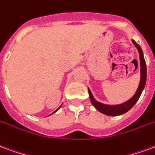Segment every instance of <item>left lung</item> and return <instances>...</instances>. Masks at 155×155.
Listing matches in <instances>:
<instances>
[{"mask_svg":"<svg viewBox=\"0 0 155 155\" xmlns=\"http://www.w3.org/2000/svg\"><path fill=\"white\" fill-rule=\"evenodd\" d=\"M132 42L133 44L136 47L137 50H138L139 54H140V81L138 89H137L136 94H134L132 98H130L129 100L125 102L123 104H118V105H107V104H101L98 101L95 100L94 97H93L92 93L90 92L89 89H88L89 98H90V101H91L92 104L94 106L96 109L99 111L100 113L105 114V115L118 116L127 113L136 104V102L138 101L139 98L140 97L142 91H143V89L145 86L146 76H147V70H146V64H145L143 51H142L141 48L140 47L138 43H136L134 40H132Z\"/></svg>","mask_w":155,"mask_h":155,"instance_id":"8db88e82","label":"left lung"}]
</instances>
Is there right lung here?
Returning a JSON list of instances; mask_svg holds the SVG:
<instances>
[{
    "mask_svg": "<svg viewBox=\"0 0 155 155\" xmlns=\"http://www.w3.org/2000/svg\"><path fill=\"white\" fill-rule=\"evenodd\" d=\"M60 107H58V108H57V110H56V111H55L54 113H56V112H57V110H59V109H60ZM51 113V114H53V113ZM51 114H50V115H51Z\"/></svg>",
    "mask_w": 155,
    "mask_h": 155,
    "instance_id": "1",
    "label": "right lung"
}]
</instances>
